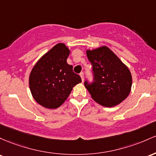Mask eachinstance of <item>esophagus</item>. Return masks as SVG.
Segmentation results:
<instances>
[{"mask_svg":"<svg viewBox=\"0 0 156 156\" xmlns=\"http://www.w3.org/2000/svg\"><path fill=\"white\" fill-rule=\"evenodd\" d=\"M80 76H81V78H82V81H84V73L83 72H81L80 73Z\"/></svg>","mask_w":156,"mask_h":156,"instance_id":"34e87169","label":"esophagus"}]
</instances>
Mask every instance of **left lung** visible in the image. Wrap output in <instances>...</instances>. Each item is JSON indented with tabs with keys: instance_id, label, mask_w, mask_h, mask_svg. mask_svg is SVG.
I'll use <instances>...</instances> for the list:
<instances>
[{
	"instance_id": "8db88e82",
	"label": "left lung",
	"mask_w": 156,
	"mask_h": 156,
	"mask_svg": "<svg viewBox=\"0 0 156 156\" xmlns=\"http://www.w3.org/2000/svg\"><path fill=\"white\" fill-rule=\"evenodd\" d=\"M92 65L93 82L84 85L99 104L113 107L125 100L132 86L131 73L118 57L106 46L87 51Z\"/></svg>"
}]
</instances>
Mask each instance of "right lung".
Returning <instances> with one entry per match:
<instances>
[{"mask_svg": "<svg viewBox=\"0 0 156 156\" xmlns=\"http://www.w3.org/2000/svg\"><path fill=\"white\" fill-rule=\"evenodd\" d=\"M70 51L58 43L34 66L29 76L33 97L40 105L49 109L59 107L69 97L73 87L81 83L80 75L66 62Z\"/></svg>", "mask_w": 156, "mask_h": 156, "instance_id": "right-lung-1", "label": "right lung"}]
</instances>
